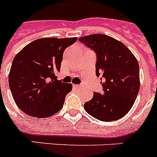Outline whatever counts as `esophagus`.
<instances>
[{
  "label": "esophagus",
  "mask_w": 157,
  "mask_h": 157,
  "mask_svg": "<svg viewBox=\"0 0 157 157\" xmlns=\"http://www.w3.org/2000/svg\"><path fill=\"white\" fill-rule=\"evenodd\" d=\"M73 87L76 88V89H78V88L81 87V85H73Z\"/></svg>",
  "instance_id": "obj_1"
}]
</instances>
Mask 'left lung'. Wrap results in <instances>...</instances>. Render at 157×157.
<instances>
[{
	"label": "left lung",
	"mask_w": 157,
	"mask_h": 157,
	"mask_svg": "<svg viewBox=\"0 0 157 157\" xmlns=\"http://www.w3.org/2000/svg\"><path fill=\"white\" fill-rule=\"evenodd\" d=\"M79 40L96 52V74L104 78L101 82L104 94L94 93L84 108L103 122L123 118L133 106L140 90V67L136 56L123 43L105 34H90Z\"/></svg>",
	"instance_id": "8db88e82"
}]
</instances>
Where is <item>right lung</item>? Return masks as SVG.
<instances>
[{"label":"right lung","mask_w":157,"mask_h":157,"mask_svg":"<svg viewBox=\"0 0 157 157\" xmlns=\"http://www.w3.org/2000/svg\"><path fill=\"white\" fill-rule=\"evenodd\" d=\"M77 38H42L16 55L9 74V85L16 105L28 115L43 118L63 108L72 84L57 80L64 50Z\"/></svg>","instance_id":"1"}]
</instances>
